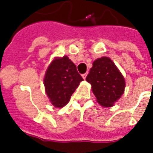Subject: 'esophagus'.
Here are the masks:
<instances>
[{
  "label": "esophagus",
  "instance_id": "esophagus-1",
  "mask_svg": "<svg viewBox=\"0 0 153 153\" xmlns=\"http://www.w3.org/2000/svg\"><path fill=\"white\" fill-rule=\"evenodd\" d=\"M86 75H87V73H85V74H82V78H83L84 79H86Z\"/></svg>",
  "mask_w": 153,
  "mask_h": 153
}]
</instances>
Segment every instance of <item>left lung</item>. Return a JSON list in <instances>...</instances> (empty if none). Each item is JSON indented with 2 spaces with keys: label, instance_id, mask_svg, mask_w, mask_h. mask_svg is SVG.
Wrapping results in <instances>:
<instances>
[{
  "label": "left lung",
  "instance_id": "8db88e82",
  "mask_svg": "<svg viewBox=\"0 0 153 153\" xmlns=\"http://www.w3.org/2000/svg\"><path fill=\"white\" fill-rule=\"evenodd\" d=\"M86 79L91 84L98 103L105 107L112 106L123 94L126 87L124 77L108 57L96 59Z\"/></svg>",
  "mask_w": 153,
  "mask_h": 153
}]
</instances>
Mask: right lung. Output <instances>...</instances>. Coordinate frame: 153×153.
I'll use <instances>...</instances> for the list:
<instances>
[{
    "instance_id": "1",
    "label": "right lung",
    "mask_w": 153,
    "mask_h": 153,
    "mask_svg": "<svg viewBox=\"0 0 153 153\" xmlns=\"http://www.w3.org/2000/svg\"><path fill=\"white\" fill-rule=\"evenodd\" d=\"M82 80L76 66L67 56L53 60L44 77L45 91L51 104L57 108L67 105Z\"/></svg>"
}]
</instances>
